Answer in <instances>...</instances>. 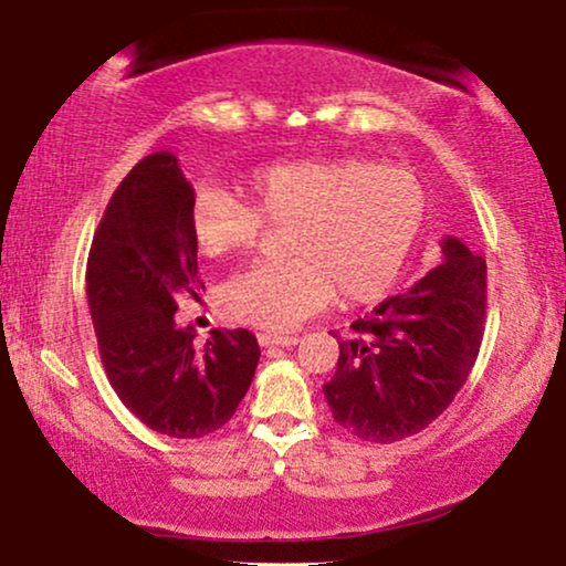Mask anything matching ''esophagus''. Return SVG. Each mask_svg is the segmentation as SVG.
Returning a JSON list of instances; mask_svg holds the SVG:
<instances>
[{
	"instance_id": "obj_1",
	"label": "esophagus",
	"mask_w": 566,
	"mask_h": 566,
	"mask_svg": "<svg viewBox=\"0 0 566 566\" xmlns=\"http://www.w3.org/2000/svg\"><path fill=\"white\" fill-rule=\"evenodd\" d=\"M256 340H260V346H296L298 344L296 336H272V333H260Z\"/></svg>"
}]
</instances>
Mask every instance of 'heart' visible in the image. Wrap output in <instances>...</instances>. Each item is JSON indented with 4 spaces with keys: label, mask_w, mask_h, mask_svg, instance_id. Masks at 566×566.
<instances>
[{
    "label": "heart",
    "mask_w": 566,
    "mask_h": 566,
    "mask_svg": "<svg viewBox=\"0 0 566 566\" xmlns=\"http://www.w3.org/2000/svg\"><path fill=\"white\" fill-rule=\"evenodd\" d=\"M241 197L199 188L188 207V235L207 260L241 254L262 222L283 226L285 262H260L222 285L230 319L291 331L338 294L346 304L380 298L394 285L422 230L424 188L403 165L365 159H289L256 167Z\"/></svg>",
    "instance_id": "1"
}]
</instances>
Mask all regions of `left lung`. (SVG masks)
I'll return each instance as SVG.
<instances>
[{
  "label": "left lung",
  "mask_w": 566,
  "mask_h": 566,
  "mask_svg": "<svg viewBox=\"0 0 566 566\" xmlns=\"http://www.w3.org/2000/svg\"><path fill=\"white\" fill-rule=\"evenodd\" d=\"M443 262L388 296L338 338V367L323 394L340 428L394 443L449 409L475 367L485 331V256L443 239Z\"/></svg>",
  "instance_id": "obj_1"
}]
</instances>
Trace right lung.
<instances>
[{
  "mask_svg": "<svg viewBox=\"0 0 566 566\" xmlns=\"http://www.w3.org/2000/svg\"><path fill=\"white\" fill-rule=\"evenodd\" d=\"M193 188L170 151L142 159L104 209L88 251L86 294L109 386L146 428L205 438L235 415L254 378V333L212 331L205 348L176 325L178 296L199 298L188 235Z\"/></svg>",
  "mask_w": 566,
  "mask_h": 566,
  "instance_id": "1",
  "label": "right lung"
}]
</instances>
